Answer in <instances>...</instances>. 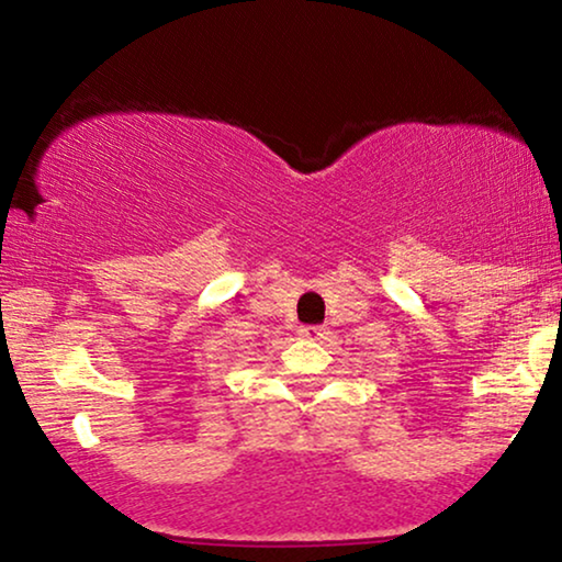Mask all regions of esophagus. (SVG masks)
Instances as JSON below:
<instances>
[{"label": "esophagus", "mask_w": 562, "mask_h": 562, "mask_svg": "<svg viewBox=\"0 0 562 562\" xmlns=\"http://www.w3.org/2000/svg\"><path fill=\"white\" fill-rule=\"evenodd\" d=\"M299 335L306 337V340H322V337L327 335V329L319 325H304V327H299Z\"/></svg>", "instance_id": "34e87169"}]
</instances>
